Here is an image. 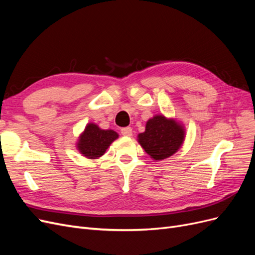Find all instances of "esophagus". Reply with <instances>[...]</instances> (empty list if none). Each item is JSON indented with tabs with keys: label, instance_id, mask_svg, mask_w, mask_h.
<instances>
[{
	"label": "esophagus",
	"instance_id": "obj_1",
	"mask_svg": "<svg viewBox=\"0 0 255 255\" xmlns=\"http://www.w3.org/2000/svg\"><path fill=\"white\" fill-rule=\"evenodd\" d=\"M121 134H122L123 136L130 137V136L133 135V130H132V128H130L129 127H128V128H121Z\"/></svg>",
	"mask_w": 255,
	"mask_h": 255
}]
</instances>
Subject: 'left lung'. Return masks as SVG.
Masks as SVG:
<instances>
[{
  "instance_id": "obj_1",
  "label": "left lung",
  "mask_w": 255,
  "mask_h": 255,
  "mask_svg": "<svg viewBox=\"0 0 255 255\" xmlns=\"http://www.w3.org/2000/svg\"><path fill=\"white\" fill-rule=\"evenodd\" d=\"M185 138L183 126L163 115L149 119L145 130L138 135V142L154 160L168 158L181 148Z\"/></svg>"
}]
</instances>
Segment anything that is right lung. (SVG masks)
<instances>
[{
  "instance_id": "right-lung-1",
  "label": "right lung",
  "mask_w": 255,
  "mask_h": 255,
  "mask_svg": "<svg viewBox=\"0 0 255 255\" xmlns=\"http://www.w3.org/2000/svg\"><path fill=\"white\" fill-rule=\"evenodd\" d=\"M118 136L113 129H102L95 123H88L76 144H78V150L84 156L96 159L103 155Z\"/></svg>"
}]
</instances>
